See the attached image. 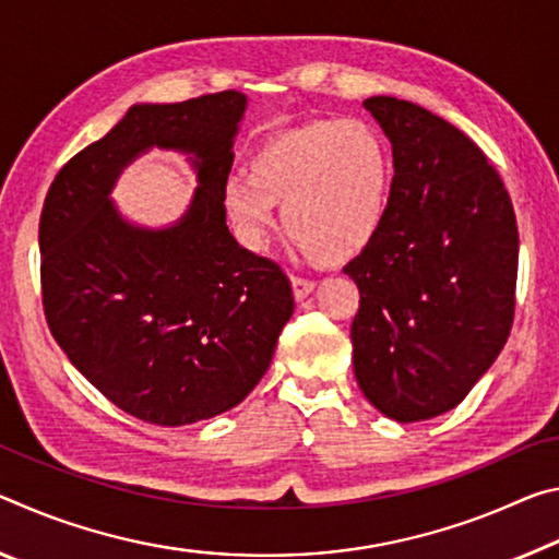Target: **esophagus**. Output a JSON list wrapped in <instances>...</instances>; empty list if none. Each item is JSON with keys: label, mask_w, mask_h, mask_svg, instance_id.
Segmentation results:
<instances>
[{"label": "esophagus", "mask_w": 559, "mask_h": 559, "mask_svg": "<svg viewBox=\"0 0 559 559\" xmlns=\"http://www.w3.org/2000/svg\"><path fill=\"white\" fill-rule=\"evenodd\" d=\"M292 292H295V299L297 301L307 299L314 292V282H309L305 277H292Z\"/></svg>", "instance_id": "1"}]
</instances>
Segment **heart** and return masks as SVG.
Listing matches in <instances>:
<instances>
[{
	"label": "heart",
	"instance_id": "obj_1",
	"mask_svg": "<svg viewBox=\"0 0 559 559\" xmlns=\"http://www.w3.org/2000/svg\"><path fill=\"white\" fill-rule=\"evenodd\" d=\"M393 160L389 143L361 118H319L274 133L254 151L250 176L223 188L225 215L250 250H262L277 227L307 258L336 267L361 254L389 213Z\"/></svg>",
	"mask_w": 559,
	"mask_h": 559
}]
</instances>
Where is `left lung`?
Returning a JSON list of instances; mask_svg holds the SVG:
<instances>
[{
	"label": "left lung",
	"mask_w": 559,
	"mask_h": 559,
	"mask_svg": "<svg viewBox=\"0 0 559 559\" xmlns=\"http://www.w3.org/2000/svg\"><path fill=\"white\" fill-rule=\"evenodd\" d=\"M393 151L381 230L344 272L361 295L354 377L399 424L445 414L508 342L518 223L498 170L459 128L393 96L364 100Z\"/></svg>",
	"instance_id": "left-lung-1"
}]
</instances>
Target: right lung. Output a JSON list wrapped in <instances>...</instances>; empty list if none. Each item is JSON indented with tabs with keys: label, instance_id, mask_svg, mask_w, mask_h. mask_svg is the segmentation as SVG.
Instances as JSON below:
<instances>
[{
	"label": "right lung",
	"instance_id": "add662e5",
	"mask_svg": "<svg viewBox=\"0 0 559 559\" xmlns=\"http://www.w3.org/2000/svg\"><path fill=\"white\" fill-rule=\"evenodd\" d=\"M247 111L240 91L135 104L59 170L39 223L44 312L69 361L155 426L215 418L270 369L295 312L287 274L237 245L223 188ZM153 147L187 155L199 188L176 224L128 221L110 193Z\"/></svg>",
	"mask_w": 559,
	"mask_h": 559
}]
</instances>
